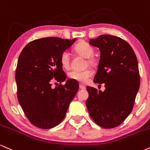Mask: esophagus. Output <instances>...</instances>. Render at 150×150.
Listing matches in <instances>:
<instances>
[{"label": "esophagus", "instance_id": "1", "mask_svg": "<svg viewBox=\"0 0 150 150\" xmlns=\"http://www.w3.org/2000/svg\"><path fill=\"white\" fill-rule=\"evenodd\" d=\"M79 88L81 89V90H84V89H86V86H84L83 85H80L79 86Z\"/></svg>", "mask_w": 150, "mask_h": 150}]
</instances>
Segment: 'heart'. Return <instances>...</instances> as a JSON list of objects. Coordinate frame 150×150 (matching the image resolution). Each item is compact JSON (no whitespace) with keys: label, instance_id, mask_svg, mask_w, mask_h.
I'll return each mask as SVG.
<instances>
[{"label":"heart","instance_id":"obj_1","mask_svg":"<svg viewBox=\"0 0 150 150\" xmlns=\"http://www.w3.org/2000/svg\"><path fill=\"white\" fill-rule=\"evenodd\" d=\"M74 51L77 54H80L83 57L86 58V65H88L91 67H94L97 64V59L93 57L95 52V49L92 45L85 41H81L77 43L74 47ZM59 62L63 68L65 69H68L70 67V62L71 57L70 54L68 51H64L62 52ZM93 72L90 69H85L83 71H76L73 70L69 72L68 77L71 80L76 81L81 83H86L92 76Z\"/></svg>","mask_w":150,"mask_h":150}]
</instances>
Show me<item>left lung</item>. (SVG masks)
<instances>
[{
    "mask_svg": "<svg viewBox=\"0 0 150 150\" xmlns=\"http://www.w3.org/2000/svg\"><path fill=\"white\" fill-rule=\"evenodd\" d=\"M89 43L100 50L96 83H105V91L87 86L86 107L92 119L105 128L122 124L131 114L140 88L138 63L129 43L119 37L103 34Z\"/></svg>",
    "mask_w": 150,
    "mask_h": 150,
    "instance_id": "8db88e82",
    "label": "left lung"
}]
</instances>
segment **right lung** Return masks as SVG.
<instances>
[{
    "label": "right lung",
    "instance_id": "obj_1",
    "mask_svg": "<svg viewBox=\"0 0 150 150\" xmlns=\"http://www.w3.org/2000/svg\"><path fill=\"white\" fill-rule=\"evenodd\" d=\"M75 39L47 37L30 42L21 52L16 69L17 98L30 122L36 127L50 129L64 119L79 83L66 79L59 62L62 52ZM53 80L60 84L52 88ZM58 84V83H57Z\"/></svg>",
    "mask_w": 150,
    "mask_h": 150
}]
</instances>
